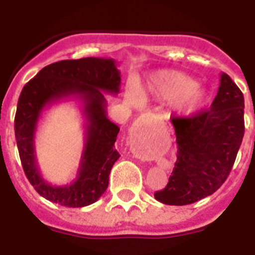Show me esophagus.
<instances>
[{
  "instance_id": "1",
  "label": "esophagus",
  "mask_w": 255,
  "mask_h": 255,
  "mask_svg": "<svg viewBox=\"0 0 255 255\" xmlns=\"http://www.w3.org/2000/svg\"><path fill=\"white\" fill-rule=\"evenodd\" d=\"M153 125V120L152 119H150V117H148V116H143V117H140V119H139L138 121H136V124H135V138H141V132L144 131V130L147 129V128H150V126ZM136 154L139 155V157H144V154H143V152H140V150H138V152H136Z\"/></svg>"
}]
</instances>
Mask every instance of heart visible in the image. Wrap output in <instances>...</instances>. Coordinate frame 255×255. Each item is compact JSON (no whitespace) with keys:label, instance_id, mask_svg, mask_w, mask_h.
<instances>
[{"label":"heart","instance_id":"obj_1","mask_svg":"<svg viewBox=\"0 0 255 255\" xmlns=\"http://www.w3.org/2000/svg\"><path fill=\"white\" fill-rule=\"evenodd\" d=\"M147 89L159 101H172L173 111L180 116L195 114L207 101V92L194 79L176 70H161L147 80ZM128 102L136 105V97L128 96Z\"/></svg>","mask_w":255,"mask_h":255}]
</instances>
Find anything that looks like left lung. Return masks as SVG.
I'll return each instance as SVG.
<instances>
[{
	"label": "left lung",
	"mask_w": 255,
	"mask_h": 255,
	"mask_svg": "<svg viewBox=\"0 0 255 255\" xmlns=\"http://www.w3.org/2000/svg\"><path fill=\"white\" fill-rule=\"evenodd\" d=\"M177 159L158 202L185 206L212 195L229 176L244 136V96L227 74L209 110L172 117Z\"/></svg>",
	"instance_id": "left-lung-1"
}]
</instances>
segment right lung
Masks as SVG:
<instances>
[{
	"instance_id": "obj_1",
	"label": "right lung",
	"mask_w": 255,
	"mask_h": 255,
	"mask_svg": "<svg viewBox=\"0 0 255 255\" xmlns=\"http://www.w3.org/2000/svg\"><path fill=\"white\" fill-rule=\"evenodd\" d=\"M120 84L116 61L84 57L48 65L24 85L15 115V138L24 172L39 195L60 206L82 208L97 202L105 193L112 166L120 157L115 149L120 128L108 120L105 93L116 96ZM67 98H75L82 103L86 143L76 180L57 187L40 175L34 138L44 108Z\"/></svg>"
}]
</instances>
